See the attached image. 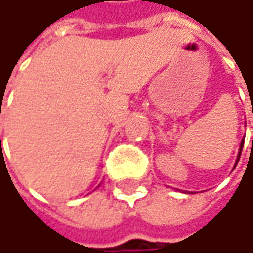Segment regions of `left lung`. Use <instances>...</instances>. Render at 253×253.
I'll use <instances>...</instances> for the list:
<instances>
[{
  "label": "left lung",
  "mask_w": 253,
  "mask_h": 253,
  "mask_svg": "<svg viewBox=\"0 0 253 253\" xmlns=\"http://www.w3.org/2000/svg\"><path fill=\"white\" fill-rule=\"evenodd\" d=\"M242 145H244V143H241V150H240V154H238V157H241V151H242ZM240 160V158H238ZM238 160H237V164H238Z\"/></svg>",
  "instance_id": "obj_1"
}]
</instances>
